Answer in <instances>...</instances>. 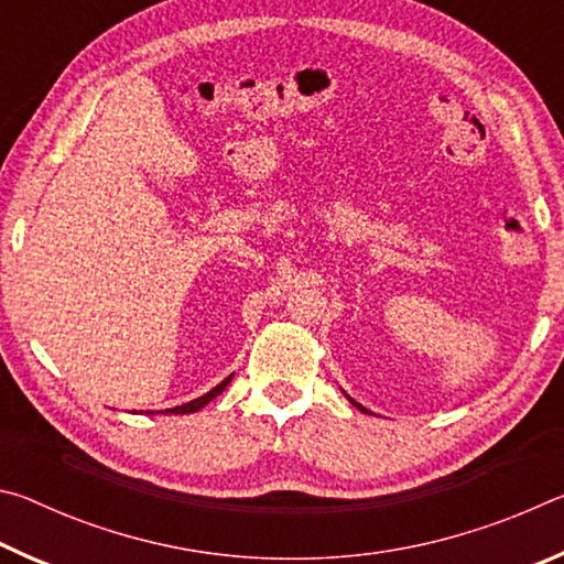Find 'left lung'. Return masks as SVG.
<instances>
[{"label":"left lung","mask_w":564,"mask_h":564,"mask_svg":"<svg viewBox=\"0 0 564 564\" xmlns=\"http://www.w3.org/2000/svg\"><path fill=\"white\" fill-rule=\"evenodd\" d=\"M348 400H350V398H348ZM350 403H352V405H356V408H358V410H362V413H366V408H362V405H360V403H356V400H350Z\"/></svg>","instance_id":"1"}]
</instances>
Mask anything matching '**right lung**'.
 <instances>
[{
	"label": "right lung",
	"mask_w": 564,
	"mask_h": 564,
	"mask_svg": "<svg viewBox=\"0 0 564 564\" xmlns=\"http://www.w3.org/2000/svg\"><path fill=\"white\" fill-rule=\"evenodd\" d=\"M231 378L234 376H228L226 380H221V383H218L214 390H208L206 395H202V398H196V400H191V403H184V405H176V408H166L164 413H174V415H186V413H196V410H202L206 403H212V400L216 398V395H221L224 390H226V386L231 383ZM149 415H154V410H147Z\"/></svg>",
	"instance_id": "add662e5"
}]
</instances>
